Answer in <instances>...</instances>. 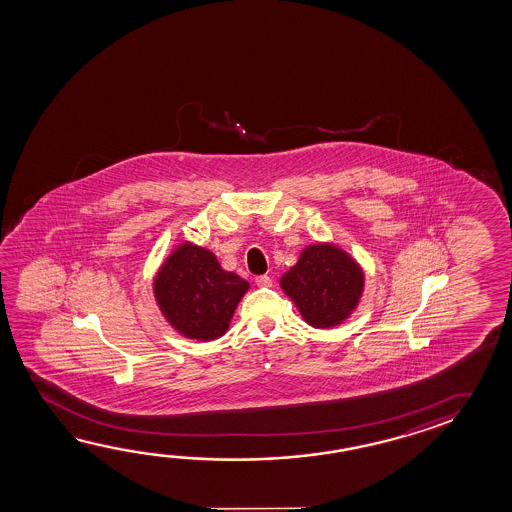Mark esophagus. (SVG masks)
<instances>
[{
	"mask_svg": "<svg viewBox=\"0 0 512 512\" xmlns=\"http://www.w3.org/2000/svg\"><path fill=\"white\" fill-rule=\"evenodd\" d=\"M256 285L261 286V288H267V286H272V278L270 276H258L256 278Z\"/></svg>",
	"mask_w": 512,
	"mask_h": 512,
	"instance_id": "34e87169",
	"label": "esophagus"
}]
</instances>
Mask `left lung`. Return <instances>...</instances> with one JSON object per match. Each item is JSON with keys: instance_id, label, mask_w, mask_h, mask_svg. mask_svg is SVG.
I'll return each instance as SVG.
<instances>
[{"instance_id": "1", "label": "left lung", "mask_w": 512, "mask_h": 512, "mask_svg": "<svg viewBox=\"0 0 512 512\" xmlns=\"http://www.w3.org/2000/svg\"><path fill=\"white\" fill-rule=\"evenodd\" d=\"M304 321L315 328H331L355 310L364 274L346 252L331 245L304 249L297 265L281 279Z\"/></svg>"}]
</instances>
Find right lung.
<instances>
[{
    "label": "right lung",
    "instance_id": "1",
    "mask_svg": "<svg viewBox=\"0 0 512 512\" xmlns=\"http://www.w3.org/2000/svg\"><path fill=\"white\" fill-rule=\"evenodd\" d=\"M249 283L220 267L213 252L184 243L157 274L161 312L182 335L199 340L222 337Z\"/></svg>",
    "mask_w": 512,
    "mask_h": 512
}]
</instances>
